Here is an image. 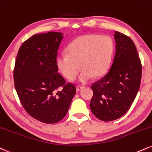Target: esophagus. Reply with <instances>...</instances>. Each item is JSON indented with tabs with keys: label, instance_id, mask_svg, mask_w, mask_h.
Returning <instances> with one entry per match:
<instances>
[{
	"label": "esophagus",
	"instance_id": "obj_1",
	"mask_svg": "<svg viewBox=\"0 0 152 152\" xmlns=\"http://www.w3.org/2000/svg\"><path fill=\"white\" fill-rule=\"evenodd\" d=\"M83 88V86H76V91H79L80 90H81Z\"/></svg>",
	"mask_w": 152,
	"mask_h": 152
}]
</instances>
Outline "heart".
Listing matches in <instances>:
<instances>
[{"label":"heart","mask_w":152,"mask_h":152,"mask_svg":"<svg viewBox=\"0 0 152 152\" xmlns=\"http://www.w3.org/2000/svg\"><path fill=\"white\" fill-rule=\"evenodd\" d=\"M114 52V44L108 36L86 34L78 37L69 45L67 54L56 59L57 66L68 79H73L82 69L78 80L86 83L107 71Z\"/></svg>","instance_id":"heart-1"}]
</instances>
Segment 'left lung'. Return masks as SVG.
Listing matches in <instances>:
<instances>
[{
  "mask_svg": "<svg viewBox=\"0 0 152 152\" xmlns=\"http://www.w3.org/2000/svg\"><path fill=\"white\" fill-rule=\"evenodd\" d=\"M115 54L110 69L91 86L94 96L90 107L100 120L108 122L127 113L140 89L142 64L134 43L129 37L115 31Z\"/></svg>",
  "mask_w": 152,
  "mask_h": 152,
  "instance_id": "obj_1",
  "label": "left lung"
}]
</instances>
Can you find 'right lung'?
I'll return each mask as SVG.
<instances>
[{
	"mask_svg": "<svg viewBox=\"0 0 152 152\" xmlns=\"http://www.w3.org/2000/svg\"><path fill=\"white\" fill-rule=\"evenodd\" d=\"M63 33L35 34L24 42L14 69L16 92L27 113L39 121L56 123L68 113L76 87L66 81L56 64ZM59 87L61 90L57 91Z\"/></svg>",
	"mask_w": 152,
	"mask_h": 152,
	"instance_id": "right-lung-1",
	"label": "right lung"
}]
</instances>
